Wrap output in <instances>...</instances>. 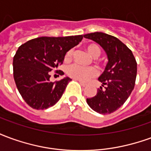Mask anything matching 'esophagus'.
Segmentation results:
<instances>
[{
  "mask_svg": "<svg viewBox=\"0 0 151 151\" xmlns=\"http://www.w3.org/2000/svg\"><path fill=\"white\" fill-rule=\"evenodd\" d=\"M79 83L81 84V86H86V83L81 82V81H79Z\"/></svg>",
  "mask_w": 151,
  "mask_h": 151,
  "instance_id": "1",
  "label": "esophagus"
}]
</instances>
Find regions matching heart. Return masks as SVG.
I'll list each match as a JSON object with an SVG mask.
<instances>
[{
    "instance_id": "obj_1",
    "label": "heart",
    "mask_w": 151,
    "mask_h": 151,
    "mask_svg": "<svg viewBox=\"0 0 151 151\" xmlns=\"http://www.w3.org/2000/svg\"><path fill=\"white\" fill-rule=\"evenodd\" d=\"M87 52L92 57H98L100 55V48L96 44H89L86 47ZM73 55V50H69L65 55V60H69ZM68 75L76 80L86 82L97 75V69L94 67H82L78 65H72L67 69Z\"/></svg>"
}]
</instances>
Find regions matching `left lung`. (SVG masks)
<instances>
[{"mask_svg": "<svg viewBox=\"0 0 151 151\" xmlns=\"http://www.w3.org/2000/svg\"><path fill=\"white\" fill-rule=\"evenodd\" d=\"M99 44L108 56L105 70L99 77L102 88L97 94L86 99L90 108L100 114L116 111L126 101L133 91L137 77V62L132 51L120 40L103 32L83 35Z\"/></svg>", "mask_w": 151, "mask_h": 151, "instance_id": "8db88e82", "label": "left lung"}]
</instances>
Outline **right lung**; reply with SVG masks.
<instances>
[{
    "label": "right lung",
    "mask_w": 151,
    "mask_h": 151,
    "mask_svg": "<svg viewBox=\"0 0 151 151\" xmlns=\"http://www.w3.org/2000/svg\"><path fill=\"white\" fill-rule=\"evenodd\" d=\"M83 35L40 37L18 47L14 56V78L18 91L30 107L43 110L52 107L61 98L72 79L65 77L50 81V73L58 68L66 52L82 41ZM59 74L64 73L59 71Z\"/></svg>",
    "instance_id": "obj_1"
}]
</instances>
